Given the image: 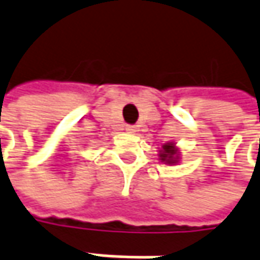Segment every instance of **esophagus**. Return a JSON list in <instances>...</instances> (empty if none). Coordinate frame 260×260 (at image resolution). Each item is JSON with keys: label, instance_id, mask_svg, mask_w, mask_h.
Masks as SVG:
<instances>
[{"label": "esophagus", "instance_id": "obj_1", "mask_svg": "<svg viewBox=\"0 0 260 260\" xmlns=\"http://www.w3.org/2000/svg\"><path fill=\"white\" fill-rule=\"evenodd\" d=\"M125 131H126V132H129V134H134V132L137 131V128H135L134 125H126V126H125Z\"/></svg>", "mask_w": 260, "mask_h": 260}]
</instances>
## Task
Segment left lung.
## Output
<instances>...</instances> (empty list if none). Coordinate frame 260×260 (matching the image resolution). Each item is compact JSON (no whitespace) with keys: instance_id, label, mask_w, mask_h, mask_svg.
<instances>
[{"instance_id":"left-lung-1","label":"left lung","mask_w":260,"mask_h":260,"mask_svg":"<svg viewBox=\"0 0 260 260\" xmlns=\"http://www.w3.org/2000/svg\"><path fill=\"white\" fill-rule=\"evenodd\" d=\"M159 157L162 161H166V164H174L177 162V149L173 144H166V145H162V151H161Z\"/></svg>"}]
</instances>
